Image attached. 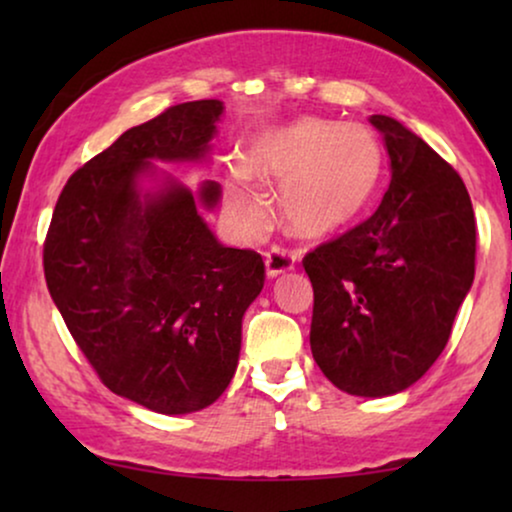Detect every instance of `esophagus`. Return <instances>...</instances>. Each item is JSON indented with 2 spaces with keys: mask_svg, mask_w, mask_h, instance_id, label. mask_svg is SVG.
Wrapping results in <instances>:
<instances>
[{
  "mask_svg": "<svg viewBox=\"0 0 512 512\" xmlns=\"http://www.w3.org/2000/svg\"><path fill=\"white\" fill-rule=\"evenodd\" d=\"M293 265H296V256H293L291 251L272 247L268 251V256H265V275H268L270 279H275L279 275L291 272Z\"/></svg>",
  "mask_w": 512,
  "mask_h": 512,
  "instance_id": "1",
  "label": "esophagus"
}]
</instances>
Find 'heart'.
<instances>
[{"instance_id":"heart-1","label":"heart","mask_w":512,"mask_h":512,"mask_svg":"<svg viewBox=\"0 0 512 512\" xmlns=\"http://www.w3.org/2000/svg\"><path fill=\"white\" fill-rule=\"evenodd\" d=\"M382 177V146L361 123L303 116L254 137L247 167L230 172L226 195L249 230H261L270 198L261 181L279 186V205L303 237H324L352 223L373 200Z\"/></svg>"}]
</instances>
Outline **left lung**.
I'll list each match as a JSON object with an SVG mask.
<instances>
[{
    "instance_id": "obj_1",
    "label": "left lung",
    "mask_w": 512,
    "mask_h": 512,
    "mask_svg": "<svg viewBox=\"0 0 512 512\" xmlns=\"http://www.w3.org/2000/svg\"><path fill=\"white\" fill-rule=\"evenodd\" d=\"M389 153L377 212L305 256L310 347L328 380L363 398L412 387L443 352L475 275L464 181L396 118L370 116Z\"/></svg>"
}]
</instances>
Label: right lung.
I'll list each match as a JSON object with an SVG mask.
<instances>
[{
  "instance_id": "1",
  "label": "right lung",
  "mask_w": 512,
  "mask_h": 512,
  "mask_svg": "<svg viewBox=\"0 0 512 512\" xmlns=\"http://www.w3.org/2000/svg\"><path fill=\"white\" fill-rule=\"evenodd\" d=\"M223 109L186 102L125 130L69 177L44 244L48 291L90 366L160 415L226 391L263 289V258L221 244L202 219L221 184L191 191L156 165L209 163Z\"/></svg>"
}]
</instances>
